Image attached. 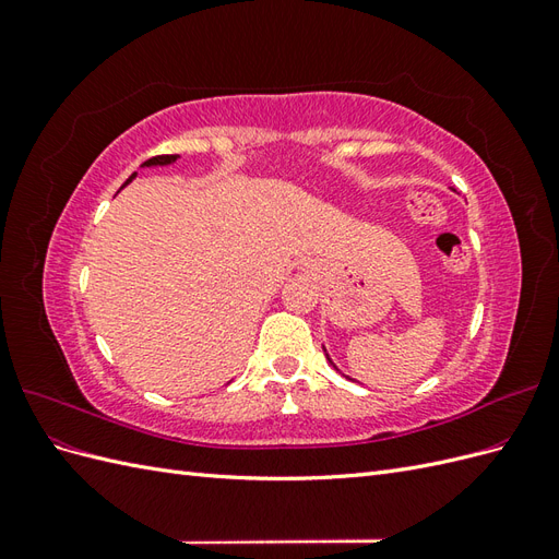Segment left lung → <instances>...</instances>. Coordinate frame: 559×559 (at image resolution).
<instances>
[{
	"label": "left lung",
	"mask_w": 559,
	"mask_h": 559,
	"mask_svg": "<svg viewBox=\"0 0 559 559\" xmlns=\"http://www.w3.org/2000/svg\"><path fill=\"white\" fill-rule=\"evenodd\" d=\"M326 359H329V354H326ZM329 361H331V359H329ZM331 364H333V361H331Z\"/></svg>",
	"instance_id": "8db88e82"
}]
</instances>
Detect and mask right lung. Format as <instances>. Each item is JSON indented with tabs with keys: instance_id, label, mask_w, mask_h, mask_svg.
I'll return each instance as SVG.
<instances>
[{
	"instance_id": "add662e5",
	"label": "right lung",
	"mask_w": 559,
	"mask_h": 559,
	"mask_svg": "<svg viewBox=\"0 0 559 559\" xmlns=\"http://www.w3.org/2000/svg\"><path fill=\"white\" fill-rule=\"evenodd\" d=\"M177 158H179V156H154V158H148V160L142 163V165H146V167H151V165H170V163H175ZM132 177H134V175H132ZM132 177H130V179H132ZM130 179H128V181H130ZM128 181H126V183H128ZM126 183H123V186H126Z\"/></svg>"
}]
</instances>
